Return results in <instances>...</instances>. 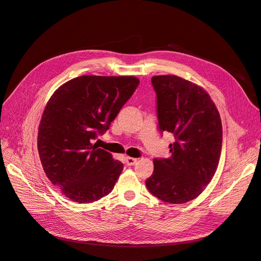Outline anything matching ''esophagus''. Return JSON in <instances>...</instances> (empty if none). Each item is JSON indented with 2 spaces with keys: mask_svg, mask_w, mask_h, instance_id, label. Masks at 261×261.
<instances>
[{
  "mask_svg": "<svg viewBox=\"0 0 261 261\" xmlns=\"http://www.w3.org/2000/svg\"><path fill=\"white\" fill-rule=\"evenodd\" d=\"M125 160H126V163H127V165H134L137 162L136 158H132V156H126Z\"/></svg>",
  "mask_w": 261,
  "mask_h": 261,
  "instance_id": "obj_1",
  "label": "esophagus"
}]
</instances>
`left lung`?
<instances>
[{"instance_id":"1","label":"left lung","mask_w":261,"mask_h":261,"mask_svg":"<svg viewBox=\"0 0 261 261\" xmlns=\"http://www.w3.org/2000/svg\"><path fill=\"white\" fill-rule=\"evenodd\" d=\"M156 92L161 132L174 135L171 156L154 159L148 191L169 203L198 197L217 171L222 149V123L218 109L202 87L175 75L151 78Z\"/></svg>"}]
</instances>
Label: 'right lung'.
Segmentation results:
<instances>
[{"mask_svg":"<svg viewBox=\"0 0 261 261\" xmlns=\"http://www.w3.org/2000/svg\"><path fill=\"white\" fill-rule=\"evenodd\" d=\"M135 76L73 78L46 103L38 129V152L52 184L70 200L89 203L111 193L123 163L92 145L109 129L134 91Z\"/></svg>","mask_w":261,"mask_h":261,"instance_id":"1","label":"right lung"}]
</instances>
